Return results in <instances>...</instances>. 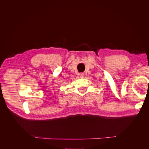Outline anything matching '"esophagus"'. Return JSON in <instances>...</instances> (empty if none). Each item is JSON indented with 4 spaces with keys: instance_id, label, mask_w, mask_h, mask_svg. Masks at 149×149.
Here are the masks:
<instances>
[{
    "instance_id": "obj_1",
    "label": "esophagus",
    "mask_w": 149,
    "mask_h": 149,
    "mask_svg": "<svg viewBox=\"0 0 149 149\" xmlns=\"http://www.w3.org/2000/svg\"><path fill=\"white\" fill-rule=\"evenodd\" d=\"M79 76L81 78H83L84 76V73H80L79 74Z\"/></svg>"
}]
</instances>
